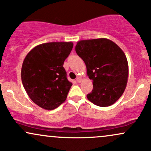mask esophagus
Instances as JSON below:
<instances>
[{
    "instance_id": "34e87169",
    "label": "esophagus",
    "mask_w": 151,
    "mask_h": 151,
    "mask_svg": "<svg viewBox=\"0 0 151 151\" xmlns=\"http://www.w3.org/2000/svg\"><path fill=\"white\" fill-rule=\"evenodd\" d=\"M77 81L78 83H80L81 81V78L80 77H77Z\"/></svg>"
}]
</instances>
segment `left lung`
<instances>
[{"label":"left lung","instance_id":"8db88e82","mask_svg":"<svg viewBox=\"0 0 151 151\" xmlns=\"http://www.w3.org/2000/svg\"><path fill=\"white\" fill-rule=\"evenodd\" d=\"M76 52L85 63L86 73L93 81V90L86 97L99 106H109L124 92L129 65L123 50L106 38L77 42Z\"/></svg>","mask_w":151,"mask_h":151}]
</instances>
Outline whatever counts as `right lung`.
Masks as SVG:
<instances>
[{"label": "right lung", "instance_id": "obj_1", "mask_svg": "<svg viewBox=\"0 0 151 151\" xmlns=\"http://www.w3.org/2000/svg\"><path fill=\"white\" fill-rule=\"evenodd\" d=\"M72 47V42L43 43L24 59L22 85L30 99L41 108L53 110L67 99L72 83L67 79L63 65Z\"/></svg>", "mask_w": 151, "mask_h": 151}]
</instances>
